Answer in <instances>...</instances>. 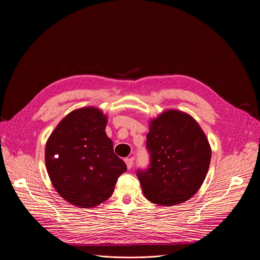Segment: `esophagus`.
<instances>
[{"label":"esophagus","instance_id":"esophagus-1","mask_svg":"<svg viewBox=\"0 0 260 260\" xmlns=\"http://www.w3.org/2000/svg\"><path fill=\"white\" fill-rule=\"evenodd\" d=\"M126 166H127V169L131 170L133 168V165H134V158H125L124 159Z\"/></svg>","mask_w":260,"mask_h":260}]
</instances>
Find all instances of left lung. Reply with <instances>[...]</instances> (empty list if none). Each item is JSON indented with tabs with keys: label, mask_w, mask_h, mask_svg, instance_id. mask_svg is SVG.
Wrapping results in <instances>:
<instances>
[{
	"label": "left lung",
	"mask_w": 260,
	"mask_h": 260,
	"mask_svg": "<svg viewBox=\"0 0 260 260\" xmlns=\"http://www.w3.org/2000/svg\"><path fill=\"white\" fill-rule=\"evenodd\" d=\"M146 148L149 165L138 170L137 177L149 201L171 207L197 193L212 153L206 135L192 117L171 109L151 121Z\"/></svg>",
	"instance_id": "left-lung-1"
}]
</instances>
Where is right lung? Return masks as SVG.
<instances>
[{
	"instance_id": "1",
	"label": "right lung",
	"mask_w": 260,
	"mask_h": 260,
	"mask_svg": "<svg viewBox=\"0 0 260 260\" xmlns=\"http://www.w3.org/2000/svg\"><path fill=\"white\" fill-rule=\"evenodd\" d=\"M106 116L94 107L68 114L50 135L45 148L52 185L70 203L88 209L112 196L126 165L115 153Z\"/></svg>"
}]
</instances>
